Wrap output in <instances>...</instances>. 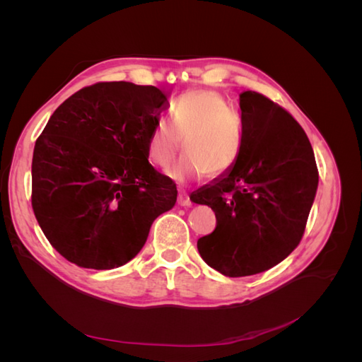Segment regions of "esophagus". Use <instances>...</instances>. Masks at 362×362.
Here are the masks:
<instances>
[{"mask_svg": "<svg viewBox=\"0 0 362 362\" xmlns=\"http://www.w3.org/2000/svg\"><path fill=\"white\" fill-rule=\"evenodd\" d=\"M178 205H180V206H184V208L192 206V201H190L187 193H184V192H180V193H178Z\"/></svg>", "mask_w": 362, "mask_h": 362, "instance_id": "obj_1", "label": "esophagus"}]
</instances>
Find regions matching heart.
I'll use <instances>...</instances> for the list:
<instances>
[{"instance_id":"b5f03b06","label":"heart","mask_w":362,"mask_h":362,"mask_svg":"<svg viewBox=\"0 0 362 362\" xmlns=\"http://www.w3.org/2000/svg\"><path fill=\"white\" fill-rule=\"evenodd\" d=\"M170 119L158 120L148 137L146 154L156 168L166 169L180 154L185 156L169 170L180 184L222 177L242 157L245 131L242 120L225 98L210 89L182 93L170 107Z\"/></svg>"}]
</instances>
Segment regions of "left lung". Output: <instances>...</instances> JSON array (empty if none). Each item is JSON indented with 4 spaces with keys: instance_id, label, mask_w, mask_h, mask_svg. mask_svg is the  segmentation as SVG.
<instances>
[{
    "instance_id": "1",
    "label": "left lung",
    "mask_w": 362,
    "mask_h": 362,
    "mask_svg": "<svg viewBox=\"0 0 362 362\" xmlns=\"http://www.w3.org/2000/svg\"><path fill=\"white\" fill-rule=\"evenodd\" d=\"M245 146L228 173L194 192L216 229L198 240L208 266L229 278L276 266L300 243L319 170L305 131L287 110L254 90L240 93Z\"/></svg>"
}]
</instances>
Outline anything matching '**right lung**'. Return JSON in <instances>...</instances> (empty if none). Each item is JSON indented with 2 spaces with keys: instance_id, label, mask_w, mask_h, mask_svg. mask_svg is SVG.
I'll use <instances>...</instances> for the list:
<instances>
[{
  "instance_id": "right-lung-1",
  "label": "right lung",
  "mask_w": 362,
  "mask_h": 362,
  "mask_svg": "<svg viewBox=\"0 0 362 362\" xmlns=\"http://www.w3.org/2000/svg\"><path fill=\"white\" fill-rule=\"evenodd\" d=\"M166 105L154 86L96 83L59 105L36 140L33 211L51 246L78 267L124 266L177 202V187L146 154Z\"/></svg>"
}]
</instances>
